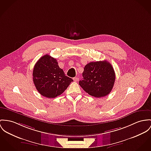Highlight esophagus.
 <instances>
[{
  "mask_svg": "<svg viewBox=\"0 0 151 151\" xmlns=\"http://www.w3.org/2000/svg\"><path fill=\"white\" fill-rule=\"evenodd\" d=\"M73 80L74 81H79V78H78V77H75V78H73Z\"/></svg>",
  "mask_w": 151,
  "mask_h": 151,
  "instance_id": "obj_1",
  "label": "esophagus"
}]
</instances>
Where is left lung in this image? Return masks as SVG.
Segmentation results:
<instances>
[{"instance_id":"left-lung-1","label":"left lung","mask_w":151,"mask_h":151,"mask_svg":"<svg viewBox=\"0 0 151 151\" xmlns=\"http://www.w3.org/2000/svg\"><path fill=\"white\" fill-rule=\"evenodd\" d=\"M82 76L79 85L96 98L104 97L110 93L116 80L114 70L106 60L89 63L84 68Z\"/></svg>"}]
</instances>
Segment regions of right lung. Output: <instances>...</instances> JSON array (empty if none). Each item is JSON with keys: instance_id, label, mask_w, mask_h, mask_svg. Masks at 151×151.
<instances>
[{"instance_id": "add662e5", "label": "right lung", "mask_w": 151, "mask_h": 151, "mask_svg": "<svg viewBox=\"0 0 151 151\" xmlns=\"http://www.w3.org/2000/svg\"><path fill=\"white\" fill-rule=\"evenodd\" d=\"M33 76L38 93L48 98L61 95L73 81L59 67L56 59L48 55L41 57L35 63Z\"/></svg>"}]
</instances>
